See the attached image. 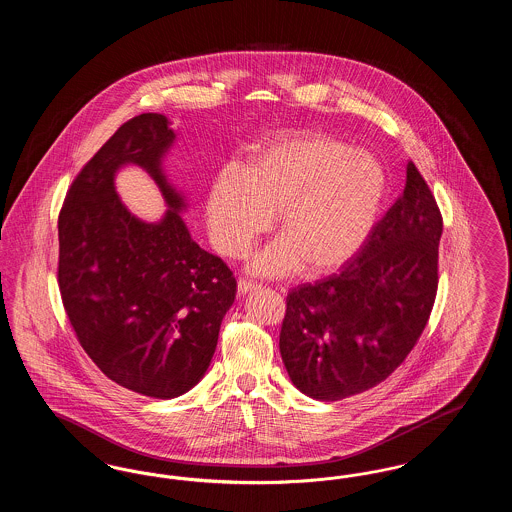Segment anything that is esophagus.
Wrapping results in <instances>:
<instances>
[{
  "instance_id": "esophagus-1",
  "label": "esophagus",
  "mask_w": 512,
  "mask_h": 512,
  "mask_svg": "<svg viewBox=\"0 0 512 512\" xmlns=\"http://www.w3.org/2000/svg\"><path fill=\"white\" fill-rule=\"evenodd\" d=\"M259 288H261V286L255 284V282H251V280H240V282H238V293H240V295L253 292V290H259Z\"/></svg>"
}]
</instances>
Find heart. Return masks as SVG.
<instances>
[{"mask_svg": "<svg viewBox=\"0 0 512 512\" xmlns=\"http://www.w3.org/2000/svg\"><path fill=\"white\" fill-rule=\"evenodd\" d=\"M384 192V167L365 147L320 132H280L251 147L240 171L226 167L213 178L205 222L215 249L240 259L276 211L282 234L251 257L249 270L282 276L305 261L324 272L365 242Z\"/></svg>", "mask_w": 512, "mask_h": 512, "instance_id": "b5f03b06", "label": "heart"}]
</instances>
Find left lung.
Listing matches in <instances>:
<instances>
[{
    "label": "left lung",
    "instance_id": "1",
    "mask_svg": "<svg viewBox=\"0 0 512 512\" xmlns=\"http://www.w3.org/2000/svg\"><path fill=\"white\" fill-rule=\"evenodd\" d=\"M436 199L407 163L403 195L340 274L288 295L280 353L293 386L318 401L363 393L405 361L438 292Z\"/></svg>",
    "mask_w": 512,
    "mask_h": 512
}]
</instances>
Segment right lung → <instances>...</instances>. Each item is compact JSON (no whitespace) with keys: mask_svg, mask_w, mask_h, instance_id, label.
Instances as JSON below:
<instances>
[{"mask_svg":"<svg viewBox=\"0 0 512 512\" xmlns=\"http://www.w3.org/2000/svg\"><path fill=\"white\" fill-rule=\"evenodd\" d=\"M144 113L103 144L76 176L59 215V290L76 338L126 390L172 399L211 365L220 324L236 297L222 259L195 244L180 213L188 199L163 167L176 132ZM146 170L168 203L147 223L127 211L114 178Z\"/></svg>","mask_w":512,"mask_h":512,"instance_id":"obj_1","label":"right lung"}]
</instances>
